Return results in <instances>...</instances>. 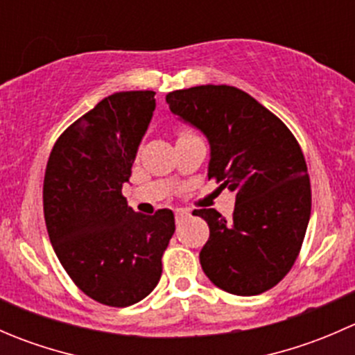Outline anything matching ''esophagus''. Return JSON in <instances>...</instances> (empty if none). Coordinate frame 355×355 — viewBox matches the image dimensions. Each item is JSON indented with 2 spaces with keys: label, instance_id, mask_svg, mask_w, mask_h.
Listing matches in <instances>:
<instances>
[{
  "label": "esophagus",
  "instance_id": "esophagus-1",
  "mask_svg": "<svg viewBox=\"0 0 355 355\" xmlns=\"http://www.w3.org/2000/svg\"><path fill=\"white\" fill-rule=\"evenodd\" d=\"M189 216H191V213H189L187 209H177V213H175V220H177V223L187 220Z\"/></svg>",
  "mask_w": 355,
  "mask_h": 355
}]
</instances>
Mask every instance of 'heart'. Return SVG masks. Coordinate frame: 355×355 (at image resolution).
Returning <instances> with one entry per match:
<instances>
[{
	"mask_svg": "<svg viewBox=\"0 0 355 355\" xmlns=\"http://www.w3.org/2000/svg\"><path fill=\"white\" fill-rule=\"evenodd\" d=\"M182 135H184V134H182Z\"/></svg>",
	"mask_w": 355,
	"mask_h": 355,
	"instance_id": "obj_1",
	"label": "heart"
}]
</instances>
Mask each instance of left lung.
<instances>
[{"label": "left lung", "instance_id": "8db88e82", "mask_svg": "<svg viewBox=\"0 0 355 355\" xmlns=\"http://www.w3.org/2000/svg\"><path fill=\"white\" fill-rule=\"evenodd\" d=\"M171 113L199 128L211 148L207 177L235 192L234 216L194 209L209 227L200 266L216 287L257 295L295 263L311 216L307 164L287 125L232 85L166 94Z\"/></svg>", "mask_w": 355, "mask_h": 355}]
</instances>
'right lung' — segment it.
<instances>
[{"label": "right lung", "instance_id": "right-lung-1", "mask_svg": "<svg viewBox=\"0 0 355 355\" xmlns=\"http://www.w3.org/2000/svg\"><path fill=\"white\" fill-rule=\"evenodd\" d=\"M156 92H114L78 118L49 155L42 187L49 241L85 295L127 307L155 290L175 232L171 209L135 213L121 194Z\"/></svg>", "mask_w": 355, "mask_h": 355}]
</instances>
